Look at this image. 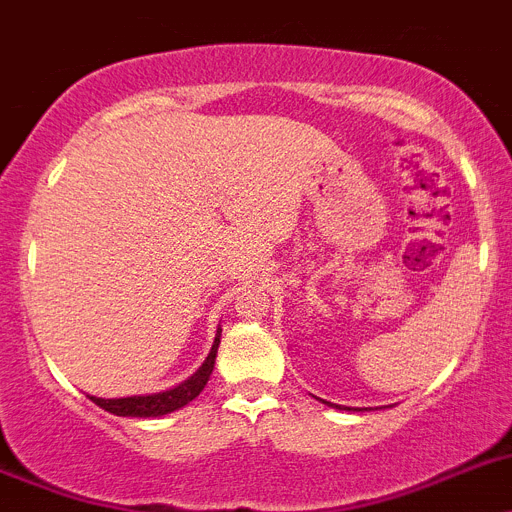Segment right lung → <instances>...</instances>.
I'll return each mask as SVG.
<instances>
[{"mask_svg":"<svg viewBox=\"0 0 512 512\" xmlns=\"http://www.w3.org/2000/svg\"><path fill=\"white\" fill-rule=\"evenodd\" d=\"M219 331H222V329H219ZM216 347H219V334H216L214 347H211L209 357H206L204 365L199 367V372L188 377L186 382H181L178 388L165 390V393H155V395H135V398H112V400H107V398H94V395H89V398L94 400L99 408L114 413V416L155 418V416H165V413L178 411V408H183V405L191 403V400L196 398L201 390H204L206 382H209L211 370H214Z\"/></svg>","mask_w":512,"mask_h":512,"instance_id":"add662e5","label":"right lung"}]
</instances>
